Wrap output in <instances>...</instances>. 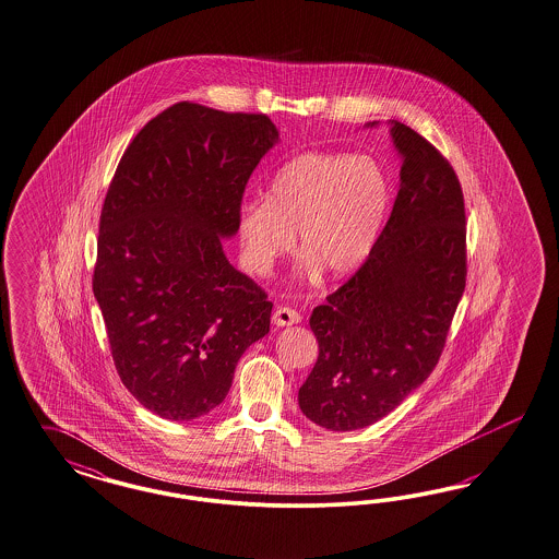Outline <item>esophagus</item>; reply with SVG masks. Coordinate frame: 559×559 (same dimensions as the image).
<instances>
[{"instance_id":"34e87169","label":"esophagus","mask_w":559,"mask_h":559,"mask_svg":"<svg viewBox=\"0 0 559 559\" xmlns=\"http://www.w3.org/2000/svg\"><path fill=\"white\" fill-rule=\"evenodd\" d=\"M272 322L276 326H293V324H299L301 322V313L290 308H276L272 313Z\"/></svg>"}]
</instances>
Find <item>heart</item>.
I'll use <instances>...</instances> for the list:
<instances>
[{
    "label": "heart",
    "mask_w": 559,
    "mask_h": 559,
    "mask_svg": "<svg viewBox=\"0 0 559 559\" xmlns=\"http://www.w3.org/2000/svg\"><path fill=\"white\" fill-rule=\"evenodd\" d=\"M390 204L382 165L366 156L304 153L272 175L266 200L243 202L237 233L248 269L264 274L295 246L306 269L332 276L359 269L373 250Z\"/></svg>",
    "instance_id": "heart-1"
}]
</instances>
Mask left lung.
<instances>
[{
    "label": "left lung",
    "mask_w": 559,
    "mask_h": 559,
    "mask_svg": "<svg viewBox=\"0 0 559 559\" xmlns=\"http://www.w3.org/2000/svg\"><path fill=\"white\" fill-rule=\"evenodd\" d=\"M390 135L403 167L384 231L364 266L309 318L320 355L299 406L330 431L376 424L424 384L466 285L459 177L405 123L390 121Z\"/></svg>",
    "instance_id": "1"
}]
</instances>
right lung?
<instances>
[{"instance_id":"obj_1","label":"right lung","mask_w":559,"mask_h":559,"mask_svg":"<svg viewBox=\"0 0 559 559\" xmlns=\"http://www.w3.org/2000/svg\"><path fill=\"white\" fill-rule=\"evenodd\" d=\"M276 142L264 114L183 100L151 119L117 165L93 290L121 382L163 419L221 405L239 357L269 334V295L233 269L223 239Z\"/></svg>"}]
</instances>
